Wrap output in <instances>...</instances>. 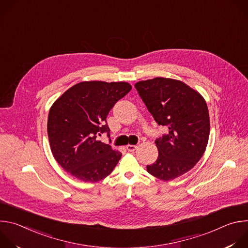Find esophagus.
Returning <instances> with one entry per match:
<instances>
[{
	"label": "esophagus",
	"instance_id": "1",
	"mask_svg": "<svg viewBox=\"0 0 248 248\" xmlns=\"http://www.w3.org/2000/svg\"><path fill=\"white\" fill-rule=\"evenodd\" d=\"M137 149V146L136 145H127L126 146V150L128 151V152H133V151H135Z\"/></svg>",
	"mask_w": 248,
	"mask_h": 248
}]
</instances>
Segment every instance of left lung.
I'll return each mask as SVG.
<instances>
[{"mask_svg": "<svg viewBox=\"0 0 248 248\" xmlns=\"http://www.w3.org/2000/svg\"><path fill=\"white\" fill-rule=\"evenodd\" d=\"M135 88L155 122L169 128L155 140L159 155L147 171L162 181L178 178L205 152L210 133L207 104L197 91L171 78L139 81Z\"/></svg>", "mask_w": 248, "mask_h": 248, "instance_id": "1", "label": "left lung"}]
</instances>
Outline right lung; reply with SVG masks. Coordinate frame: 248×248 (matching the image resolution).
Listing matches in <instances>:
<instances>
[{
	"label": "right lung",
	"mask_w": 248,
	"mask_h": 248,
	"mask_svg": "<svg viewBox=\"0 0 248 248\" xmlns=\"http://www.w3.org/2000/svg\"><path fill=\"white\" fill-rule=\"evenodd\" d=\"M131 90L127 82L84 81L66 90L50 109L48 136L56 161L75 178L96 183L108 176L122 153L98 140L110 135L107 116Z\"/></svg>",
	"instance_id": "right-lung-1"
}]
</instances>
